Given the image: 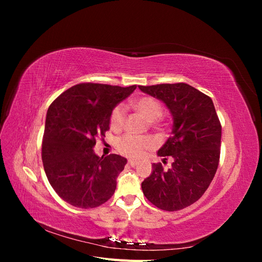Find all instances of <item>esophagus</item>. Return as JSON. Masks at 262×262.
Returning <instances> with one entry per match:
<instances>
[{"label": "esophagus", "mask_w": 262, "mask_h": 262, "mask_svg": "<svg viewBox=\"0 0 262 262\" xmlns=\"http://www.w3.org/2000/svg\"><path fill=\"white\" fill-rule=\"evenodd\" d=\"M128 163H129V165L133 166V167H134V166H137V165L139 164V162H138V161H136V160H129V161H128Z\"/></svg>", "instance_id": "34e87169"}]
</instances>
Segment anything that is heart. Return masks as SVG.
Listing matches in <instances>:
<instances>
[{
  "instance_id": "heart-1",
  "label": "heart",
  "mask_w": 262,
  "mask_h": 262,
  "mask_svg": "<svg viewBox=\"0 0 262 262\" xmlns=\"http://www.w3.org/2000/svg\"><path fill=\"white\" fill-rule=\"evenodd\" d=\"M130 105L143 116L148 122L160 120L163 116V107L155 98L150 96H142L133 99ZM125 119V109L123 106H117L110 115V128L115 131L120 130ZM153 147V142L146 138H137L133 136H124L117 142V148L121 154L129 157H140L145 150Z\"/></svg>"
}]
</instances>
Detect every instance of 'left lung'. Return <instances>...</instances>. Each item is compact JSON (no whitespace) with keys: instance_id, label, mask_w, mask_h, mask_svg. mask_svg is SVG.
<instances>
[{"instance_id":"obj_1","label":"left lung","mask_w":262,"mask_h":262,"mask_svg":"<svg viewBox=\"0 0 262 262\" xmlns=\"http://www.w3.org/2000/svg\"><path fill=\"white\" fill-rule=\"evenodd\" d=\"M162 100L172 117L171 136L157 155L172 158L169 168L153 164L142 182L146 199L158 209L178 211L198 201L215 175L222 126L212 99L186 83L139 86Z\"/></svg>"}]
</instances>
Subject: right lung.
I'll return each instance as SVG.
<instances>
[{
	"label": "right lung",
	"instance_id": "right-lung-1",
	"mask_svg": "<svg viewBox=\"0 0 262 262\" xmlns=\"http://www.w3.org/2000/svg\"><path fill=\"white\" fill-rule=\"evenodd\" d=\"M136 89L82 83L50 105L42 139L43 168L54 191L73 207L96 208L115 193L126 158L99 157L93 148L109 130L114 108Z\"/></svg>",
	"mask_w": 262,
	"mask_h": 262
}]
</instances>
